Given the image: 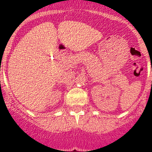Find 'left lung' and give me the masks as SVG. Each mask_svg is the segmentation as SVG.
I'll return each mask as SVG.
<instances>
[{
	"label": "left lung",
	"instance_id": "obj_1",
	"mask_svg": "<svg viewBox=\"0 0 152 152\" xmlns=\"http://www.w3.org/2000/svg\"><path fill=\"white\" fill-rule=\"evenodd\" d=\"M151 71H152V70H151Z\"/></svg>",
	"mask_w": 152,
	"mask_h": 152
}]
</instances>
